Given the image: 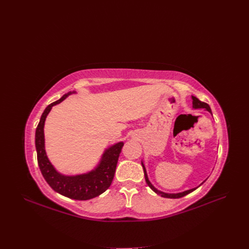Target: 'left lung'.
I'll return each instance as SVG.
<instances>
[{
    "label": "left lung",
    "instance_id": "obj_1",
    "mask_svg": "<svg viewBox=\"0 0 249 249\" xmlns=\"http://www.w3.org/2000/svg\"><path fill=\"white\" fill-rule=\"evenodd\" d=\"M192 98H193V105H194L193 107H194L195 109L204 108V109L208 110L209 112H211V108H210V106H209V105H208L207 103L200 101L198 98H196V97H192ZM142 166H143V171H144V177H145V180H146V184L148 185V187H149L152 191H154L156 194L160 195L161 197H163V198H171V199L181 198V197H185L186 195L192 193L193 191H195L196 189H197V188H195V189H192V190H189V191H186V192H182V193H178V194H165V193H162V192H160V191H159V190H156V189L151 185V182L148 180L147 174H146V169H145L144 165H143V163H142ZM202 184H203V182H202Z\"/></svg>",
    "mask_w": 249,
    "mask_h": 249
}]
</instances>
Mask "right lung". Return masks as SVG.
Returning a JSON list of instances; mask_svg holds the SVG:
<instances>
[{"label":"right lung","mask_w":249,"mask_h":249,"mask_svg":"<svg viewBox=\"0 0 249 249\" xmlns=\"http://www.w3.org/2000/svg\"><path fill=\"white\" fill-rule=\"evenodd\" d=\"M71 93L64 95L58 101L48 105L42 113L35 132L37 161L43 178L55 192L71 199L85 201L98 197L99 195L109 189L114 178L118 159H119L124 143L119 142L107 149L103 154L101 163L93 172L75 177H65L58 174L49 162L45 153L43 127L46 116L51 108L62 102Z\"/></svg>","instance_id":"add662e5"}]
</instances>
